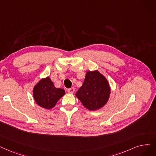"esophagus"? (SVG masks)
<instances>
[{
    "mask_svg": "<svg viewBox=\"0 0 156 156\" xmlns=\"http://www.w3.org/2000/svg\"><path fill=\"white\" fill-rule=\"evenodd\" d=\"M74 90H74V87H72V88H70V89H67V92H68L70 94H73L74 92Z\"/></svg>",
    "mask_w": 156,
    "mask_h": 156,
    "instance_id": "esophagus-1",
    "label": "esophagus"
}]
</instances>
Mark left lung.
<instances>
[{
  "mask_svg": "<svg viewBox=\"0 0 156 156\" xmlns=\"http://www.w3.org/2000/svg\"><path fill=\"white\" fill-rule=\"evenodd\" d=\"M110 94V88L108 81L96 71L87 73L83 83L76 96L87 109L96 110L107 103Z\"/></svg>",
  "mask_w": 156,
  "mask_h": 156,
  "instance_id": "obj_1",
  "label": "left lung"
}]
</instances>
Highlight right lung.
I'll list each match as a JSON object with an SVG mask.
<instances>
[{"label": "right lung", "mask_w": 156, "mask_h": 156, "mask_svg": "<svg viewBox=\"0 0 156 156\" xmlns=\"http://www.w3.org/2000/svg\"><path fill=\"white\" fill-rule=\"evenodd\" d=\"M33 94L38 105L46 109H51L65 94V91L62 89L56 88L50 78L47 77L41 80L34 87Z\"/></svg>", "instance_id": "add662e5"}]
</instances>
